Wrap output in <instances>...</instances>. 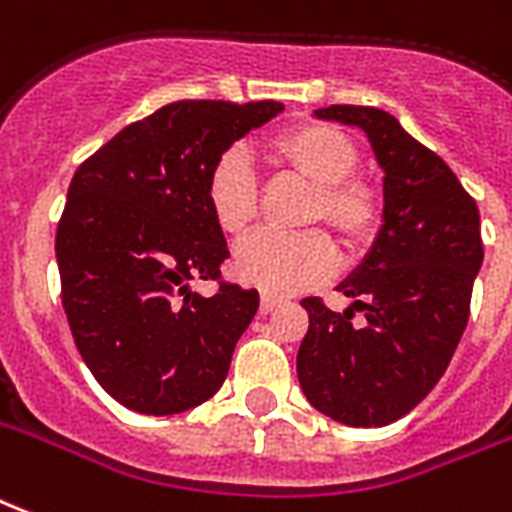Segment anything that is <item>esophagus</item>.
<instances>
[{
	"instance_id": "obj_1",
	"label": "esophagus",
	"mask_w": 512,
	"mask_h": 512,
	"mask_svg": "<svg viewBox=\"0 0 512 512\" xmlns=\"http://www.w3.org/2000/svg\"><path fill=\"white\" fill-rule=\"evenodd\" d=\"M279 306V298H274V295H263L260 298V314H271Z\"/></svg>"
}]
</instances>
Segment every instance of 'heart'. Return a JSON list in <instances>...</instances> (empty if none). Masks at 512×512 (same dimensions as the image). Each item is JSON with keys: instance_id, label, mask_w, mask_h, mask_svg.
<instances>
[{"instance_id": "b5f03b06", "label": "heart", "mask_w": 512, "mask_h": 512, "mask_svg": "<svg viewBox=\"0 0 512 512\" xmlns=\"http://www.w3.org/2000/svg\"><path fill=\"white\" fill-rule=\"evenodd\" d=\"M274 157L301 179L314 184L306 222L331 227L347 246L372 241L380 227V192L352 176L358 151L342 130L320 121L295 124L271 143ZM206 206L225 236H244L257 217V179L241 149L219 154L206 176ZM336 268V252L325 233L306 230L295 236L257 233L233 255V271L268 295H293L325 282Z\"/></svg>"}]
</instances>
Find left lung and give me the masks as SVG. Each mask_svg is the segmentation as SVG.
<instances>
[{
  "instance_id": "1",
  "label": "left lung",
  "mask_w": 512,
  "mask_h": 512,
  "mask_svg": "<svg viewBox=\"0 0 512 512\" xmlns=\"http://www.w3.org/2000/svg\"><path fill=\"white\" fill-rule=\"evenodd\" d=\"M314 116L366 132L385 208L369 255L339 285L350 309L301 301L309 331L298 382L314 410L344 426H388L429 396L461 342L483 263L480 214L456 173L391 113L331 105ZM355 311L363 324L351 323Z\"/></svg>"
}]
</instances>
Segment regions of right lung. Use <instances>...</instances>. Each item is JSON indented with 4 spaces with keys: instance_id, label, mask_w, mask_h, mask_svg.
I'll return each mask as SVG.
<instances>
[{
    "instance_id": "right-lung-1",
    "label": "right lung",
    "mask_w": 512,
    "mask_h": 512,
    "mask_svg": "<svg viewBox=\"0 0 512 512\" xmlns=\"http://www.w3.org/2000/svg\"><path fill=\"white\" fill-rule=\"evenodd\" d=\"M282 102H170L75 170L56 227L62 306L81 358L113 399L143 415L198 407L222 388L260 295L219 282L227 241L206 176Z\"/></svg>"
}]
</instances>
